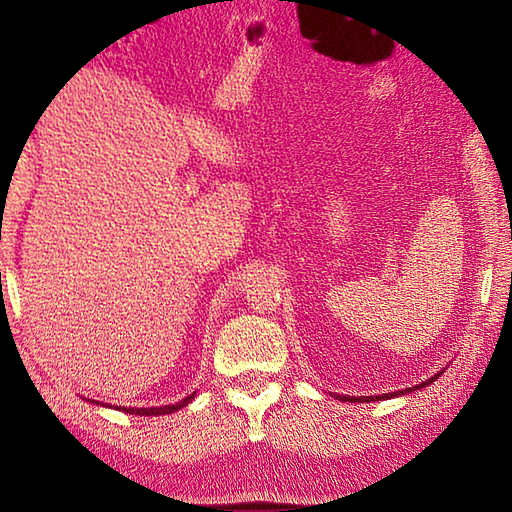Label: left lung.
<instances>
[{
	"mask_svg": "<svg viewBox=\"0 0 512 512\" xmlns=\"http://www.w3.org/2000/svg\"><path fill=\"white\" fill-rule=\"evenodd\" d=\"M440 375H443V372H438V375H433L431 379H427V381H422V384H418V386H413L415 391H418V388H424V386H429L431 381H436ZM406 391H411V388H406ZM395 395H404V391H397V393H386V395H370V397H343V402H377V400H388V397H395Z\"/></svg>",
	"mask_w": 512,
	"mask_h": 512,
	"instance_id": "1",
	"label": "left lung"
}]
</instances>
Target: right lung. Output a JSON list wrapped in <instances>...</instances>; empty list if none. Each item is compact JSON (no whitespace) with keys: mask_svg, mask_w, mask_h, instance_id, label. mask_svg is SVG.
<instances>
[{"mask_svg":"<svg viewBox=\"0 0 512 512\" xmlns=\"http://www.w3.org/2000/svg\"><path fill=\"white\" fill-rule=\"evenodd\" d=\"M194 395H196V393L185 397V400H180L178 404H169V406H153V409H135V406H133V409H131V406H128V409H126V406H124V409H121V406H119V411L131 413V415H167V413H173V411L183 409V406H187L189 402L194 400ZM97 404H99V402H97Z\"/></svg>","mask_w":512,"mask_h":512,"instance_id":"1","label":"right lung"}]
</instances>
